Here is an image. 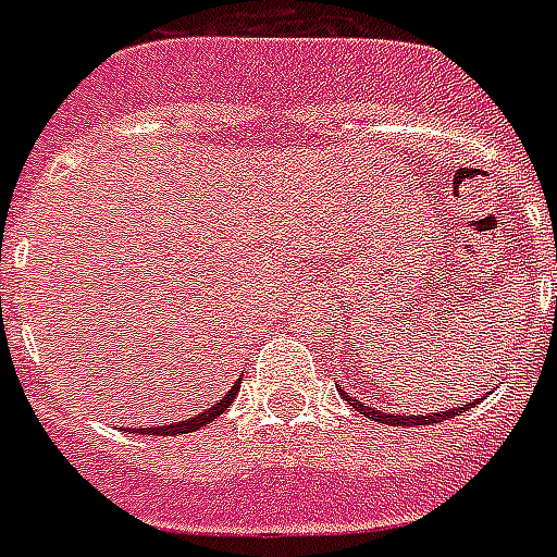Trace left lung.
Returning a JSON list of instances; mask_svg holds the SVG:
<instances>
[{"label": "left lung", "instance_id": "obj_1", "mask_svg": "<svg viewBox=\"0 0 557 557\" xmlns=\"http://www.w3.org/2000/svg\"><path fill=\"white\" fill-rule=\"evenodd\" d=\"M343 399L348 401L350 408H357L359 413L368 416V419H373V422H382V424H396V428H413V424H436V422H445V419H453V416H461L465 410H470L473 405H479V399H473L470 405H465V408H450V410H438V413H430V416H399V413H387V410H376V408H368L366 401H359L357 396H345Z\"/></svg>", "mask_w": 557, "mask_h": 557}]
</instances>
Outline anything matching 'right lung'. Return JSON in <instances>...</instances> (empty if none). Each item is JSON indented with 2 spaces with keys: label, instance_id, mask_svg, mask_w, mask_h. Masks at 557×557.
Masks as SVG:
<instances>
[{
  "label": "right lung",
  "instance_id": "right-lung-1",
  "mask_svg": "<svg viewBox=\"0 0 557 557\" xmlns=\"http://www.w3.org/2000/svg\"><path fill=\"white\" fill-rule=\"evenodd\" d=\"M240 380L232 385V391H228L226 396H221V399L214 401L212 408L203 410V413H195L189 416V419H184V422H172V424H152V428H144L141 424V428H133V433H141V436H181V433H191V430L207 428L209 422H214V419H218L228 405H232V399H235L237 391H240Z\"/></svg>",
  "mask_w": 557,
  "mask_h": 557
}]
</instances>
